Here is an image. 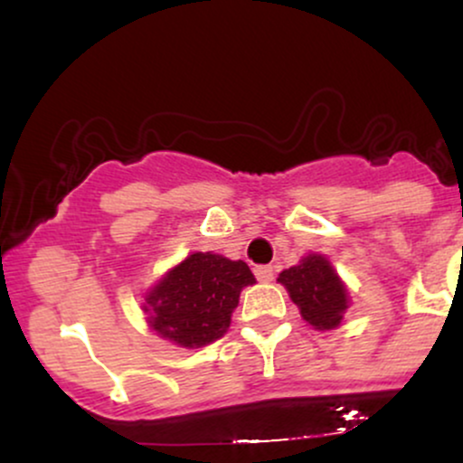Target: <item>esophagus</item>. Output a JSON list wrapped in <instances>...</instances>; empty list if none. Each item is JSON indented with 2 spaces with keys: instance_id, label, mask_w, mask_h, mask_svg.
I'll use <instances>...</instances> for the list:
<instances>
[{
  "instance_id": "1",
  "label": "esophagus",
  "mask_w": 463,
  "mask_h": 463,
  "mask_svg": "<svg viewBox=\"0 0 463 463\" xmlns=\"http://www.w3.org/2000/svg\"><path fill=\"white\" fill-rule=\"evenodd\" d=\"M254 276H257L261 283H269V280H274V268L272 265H257V268H254Z\"/></svg>"
}]
</instances>
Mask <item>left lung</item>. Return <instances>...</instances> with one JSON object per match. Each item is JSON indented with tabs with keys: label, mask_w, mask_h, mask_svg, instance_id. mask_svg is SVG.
<instances>
[{
	"label": "left lung",
	"mask_w": 463,
	"mask_h": 463,
	"mask_svg": "<svg viewBox=\"0 0 463 463\" xmlns=\"http://www.w3.org/2000/svg\"><path fill=\"white\" fill-rule=\"evenodd\" d=\"M279 283L287 287L289 298L298 305L302 317L311 326L320 331L339 326L344 311L348 309V294L326 259L309 254L300 265L283 269Z\"/></svg>",
	"instance_id": "obj_1"
}]
</instances>
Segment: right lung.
<instances>
[{
	"label": "right lung",
	"mask_w": 463,
	"mask_h": 463,
	"mask_svg": "<svg viewBox=\"0 0 463 463\" xmlns=\"http://www.w3.org/2000/svg\"><path fill=\"white\" fill-rule=\"evenodd\" d=\"M254 276L243 261L195 252L169 269L147 294L152 328L183 348L215 342L231 326L239 294Z\"/></svg>",
	"instance_id": "obj_1"
}]
</instances>
